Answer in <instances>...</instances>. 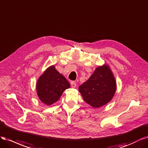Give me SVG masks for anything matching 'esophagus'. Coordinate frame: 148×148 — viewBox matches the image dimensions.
I'll list each match as a JSON object with an SVG mask.
<instances>
[{"label":"esophagus","instance_id":"obj_1","mask_svg":"<svg viewBox=\"0 0 148 148\" xmlns=\"http://www.w3.org/2000/svg\"><path fill=\"white\" fill-rule=\"evenodd\" d=\"M71 87H72L73 88H75L76 87V85H77V84H76L74 81H73V82H71Z\"/></svg>","mask_w":148,"mask_h":148}]
</instances>
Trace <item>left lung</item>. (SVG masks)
<instances>
[{
    "label": "left lung",
    "instance_id": "obj_1",
    "mask_svg": "<svg viewBox=\"0 0 148 148\" xmlns=\"http://www.w3.org/2000/svg\"><path fill=\"white\" fill-rule=\"evenodd\" d=\"M116 82L109 66H98L90 77L79 87V92L89 105L98 108L112 99L116 91Z\"/></svg>",
    "mask_w": 148,
    "mask_h": 148
}]
</instances>
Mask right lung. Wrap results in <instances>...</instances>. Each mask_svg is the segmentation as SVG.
I'll list each match as a JSON object with an SVG mask.
<instances>
[{
	"label": "right lung",
	"mask_w": 148,
	"mask_h": 148,
	"mask_svg": "<svg viewBox=\"0 0 148 148\" xmlns=\"http://www.w3.org/2000/svg\"><path fill=\"white\" fill-rule=\"evenodd\" d=\"M70 87L67 79L53 65L47 68L38 79L36 90L40 101L49 106L58 101L64 90Z\"/></svg>",
	"instance_id": "right-lung-1"
}]
</instances>
